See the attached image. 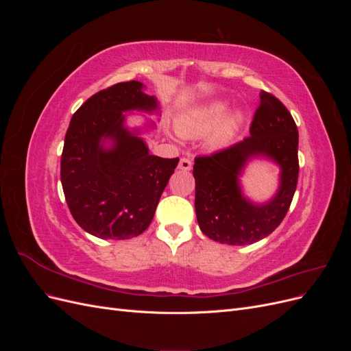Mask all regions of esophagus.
Segmentation results:
<instances>
[{
	"label": "esophagus",
	"mask_w": 351,
	"mask_h": 351,
	"mask_svg": "<svg viewBox=\"0 0 351 351\" xmlns=\"http://www.w3.org/2000/svg\"><path fill=\"white\" fill-rule=\"evenodd\" d=\"M178 168L183 169V171H189V169H192V161H190L189 158H182L180 159Z\"/></svg>",
	"instance_id": "obj_1"
}]
</instances>
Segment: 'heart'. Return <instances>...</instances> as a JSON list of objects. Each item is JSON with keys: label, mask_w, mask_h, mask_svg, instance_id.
Returning <instances> with one entry per match:
<instances>
[{"label": "heart", "mask_w": 351, "mask_h": 351, "mask_svg": "<svg viewBox=\"0 0 351 351\" xmlns=\"http://www.w3.org/2000/svg\"><path fill=\"white\" fill-rule=\"evenodd\" d=\"M227 111L228 104L224 101H212L209 104L200 105V107L192 108L186 114L178 117L176 121V130L180 136L195 137L208 133L219 123L220 125L217 127L209 137V145L214 147L227 146L234 139V136L243 124L241 112H232L227 115L225 119L223 117ZM222 118L225 120L223 121ZM221 119L222 122L220 121Z\"/></svg>", "instance_id": "b5f03b06"}]
</instances>
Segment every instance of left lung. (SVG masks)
I'll return each mask as SVG.
<instances>
[{
	"label": "left lung",
	"mask_w": 351,
	"mask_h": 351,
	"mask_svg": "<svg viewBox=\"0 0 351 351\" xmlns=\"http://www.w3.org/2000/svg\"><path fill=\"white\" fill-rule=\"evenodd\" d=\"M259 98L250 136L227 149L197 156L193 165L199 227L209 239L231 246L256 243L281 224L299 177V132L291 114L268 92L262 90ZM258 157L280 167L278 192L262 204L244 195L239 182L243 168Z\"/></svg>",
	"instance_id": "1"
}]
</instances>
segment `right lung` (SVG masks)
Listing matches in <instances>:
<instances>
[{
	"label": "right lung",
	"mask_w": 351,
	"mask_h": 351,
	"mask_svg": "<svg viewBox=\"0 0 351 351\" xmlns=\"http://www.w3.org/2000/svg\"><path fill=\"white\" fill-rule=\"evenodd\" d=\"M143 83H117L73 114L61 155V184L73 218L98 239L125 240L149 227L178 158L149 154L143 129L125 124L132 111L159 115ZM154 129L155 123H146Z\"/></svg>",
	"instance_id": "1"
}]
</instances>
